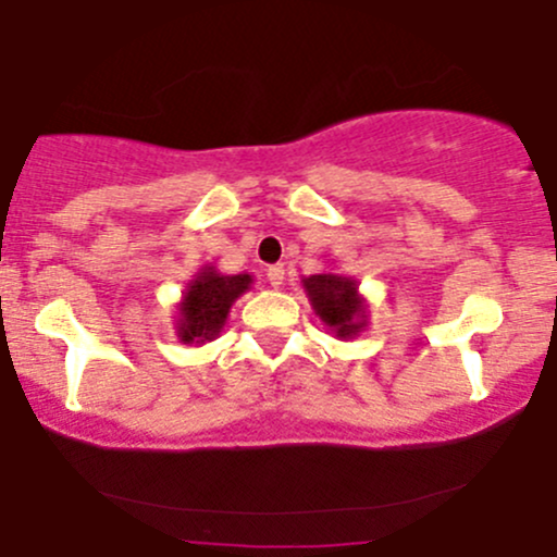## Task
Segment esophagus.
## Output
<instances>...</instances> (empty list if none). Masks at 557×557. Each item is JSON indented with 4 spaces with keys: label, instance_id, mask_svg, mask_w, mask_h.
Wrapping results in <instances>:
<instances>
[{
    "label": "esophagus",
    "instance_id": "obj_1",
    "mask_svg": "<svg viewBox=\"0 0 557 557\" xmlns=\"http://www.w3.org/2000/svg\"><path fill=\"white\" fill-rule=\"evenodd\" d=\"M267 280H269V285H272V288H280V285H283V280H285L283 263H274V267H269L267 269Z\"/></svg>",
    "mask_w": 557,
    "mask_h": 557
}]
</instances>
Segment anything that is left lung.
I'll return each instance as SVG.
<instances>
[{
  "instance_id": "8db88e82",
  "label": "left lung",
  "mask_w": 557,
  "mask_h": 557,
  "mask_svg": "<svg viewBox=\"0 0 557 557\" xmlns=\"http://www.w3.org/2000/svg\"><path fill=\"white\" fill-rule=\"evenodd\" d=\"M312 310L339 339H352L367 325V301L358 296L356 280L342 274H310L301 280Z\"/></svg>"
}]
</instances>
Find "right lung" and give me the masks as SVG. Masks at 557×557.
Instances as JSON below:
<instances>
[{
  "mask_svg": "<svg viewBox=\"0 0 557 557\" xmlns=\"http://www.w3.org/2000/svg\"><path fill=\"white\" fill-rule=\"evenodd\" d=\"M250 274H221L215 267H205L188 285L180 301L177 336L183 345H205L215 339L226 325L234 301L250 288Z\"/></svg>",
  "mask_w": 557,
  "mask_h": 557,
  "instance_id": "obj_1",
  "label": "right lung"
}]
</instances>
